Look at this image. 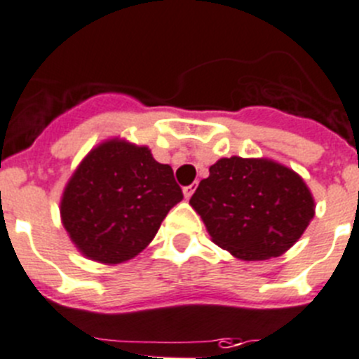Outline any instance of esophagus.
<instances>
[{
    "instance_id": "1",
    "label": "esophagus",
    "mask_w": 359,
    "mask_h": 359,
    "mask_svg": "<svg viewBox=\"0 0 359 359\" xmlns=\"http://www.w3.org/2000/svg\"><path fill=\"white\" fill-rule=\"evenodd\" d=\"M194 190H196V187H194V185H189V187H185V189H183V196H185V199H190V197H192Z\"/></svg>"
}]
</instances>
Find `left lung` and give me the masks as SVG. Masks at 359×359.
Here are the masks:
<instances>
[{"instance_id":"obj_1","label":"left lung","mask_w":359,"mask_h":359,"mask_svg":"<svg viewBox=\"0 0 359 359\" xmlns=\"http://www.w3.org/2000/svg\"><path fill=\"white\" fill-rule=\"evenodd\" d=\"M211 240L243 261L278 257L313 218L312 194L287 167L231 156L210 167L190 199Z\"/></svg>"}]
</instances>
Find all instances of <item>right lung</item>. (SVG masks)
Masks as SVG:
<instances>
[{
	"instance_id": "right-lung-1",
	"label": "right lung",
	"mask_w": 359,
	"mask_h": 359,
	"mask_svg": "<svg viewBox=\"0 0 359 359\" xmlns=\"http://www.w3.org/2000/svg\"><path fill=\"white\" fill-rule=\"evenodd\" d=\"M183 199L170 165L144 146L107 141L75 170L61 201V218L86 257L107 264L144 250L160 224Z\"/></svg>"
}]
</instances>
